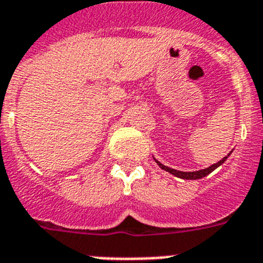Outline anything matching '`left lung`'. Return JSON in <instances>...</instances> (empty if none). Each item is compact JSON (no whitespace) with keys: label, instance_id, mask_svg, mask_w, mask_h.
Returning a JSON list of instances; mask_svg holds the SVG:
<instances>
[{"label":"left lung","instance_id":"left-lung-1","mask_svg":"<svg viewBox=\"0 0 263 263\" xmlns=\"http://www.w3.org/2000/svg\"><path fill=\"white\" fill-rule=\"evenodd\" d=\"M232 152H233V151H232ZM232 152H230V154H232ZM230 154L228 155V156L223 157V159H221L220 161H218V163L213 164V165H211V166H208V168H205V170L195 171V172H182V171L173 170V168H170V166L164 165V164H161V163H160V161H157V160L155 159V157H154V159H155V161H156V163H157V165H159L160 168H161V170L166 171V172H170L171 175L176 176V177H180V179H184V180H198V179H202V177H205V176H208V175H209V173H212L214 170H216V168H218V166H220V165H222V164L225 163V161H227L228 157L230 156Z\"/></svg>","mask_w":263,"mask_h":263}]
</instances>
